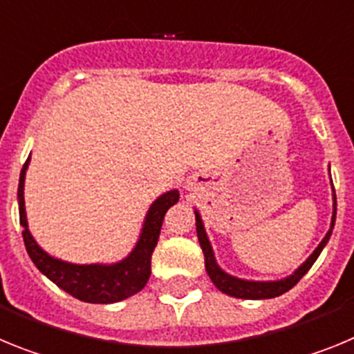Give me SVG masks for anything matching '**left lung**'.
<instances>
[{
	"label": "left lung",
	"mask_w": 354,
	"mask_h": 354,
	"mask_svg": "<svg viewBox=\"0 0 354 354\" xmlns=\"http://www.w3.org/2000/svg\"><path fill=\"white\" fill-rule=\"evenodd\" d=\"M331 193H333V212H331V223H330V228H328L326 236L323 237V241L319 243L317 248L308 255V259H306L303 264H299L290 274H287V277L283 278H278V280H246V278L234 277V274L221 270L220 264L216 262L214 250H212L211 241H209L207 232H205L202 216H200L198 209H195L196 236H198V243L200 246H202V252H204L205 271H207L212 283H214L221 292L227 294V296H232V298H241V299H270V298H277V296H282L283 292L292 289V287L301 280L303 274L310 270L312 264L317 261V257L321 255L324 246L328 245V241H330L331 232H333L335 218H337V196H335V189H333V184H331Z\"/></svg>",
	"instance_id": "obj_1"
}]
</instances>
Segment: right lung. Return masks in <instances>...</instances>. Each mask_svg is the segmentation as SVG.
<instances>
[{
    "label": "right lung",
    "mask_w": 354,
    "mask_h": 354,
    "mask_svg": "<svg viewBox=\"0 0 354 354\" xmlns=\"http://www.w3.org/2000/svg\"><path fill=\"white\" fill-rule=\"evenodd\" d=\"M31 156L24 162L17 187L19 221L23 227V239L26 252L37 270L48 277L53 283L64 289L74 298L84 303H117L127 299L133 294L140 292L149 282L150 277V257L158 245L159 232H161L162 218L168 209L179 202V189H170L162 193L150 204L149 211L143 220L138 241L129 253L122 261L111 264H74V262L62 261L49 255L42 246L31 236L28 228L26 205H24V179L30 167Z\"/></svg>",
    "instance_id": "obj_1"
}]
</instances>
